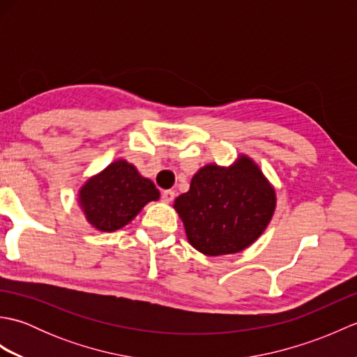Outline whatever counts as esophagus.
<instances>
[{"instance_id": "esophagus-1", "label": "esophagus", "mask_w": 357, "mask_h": 357, "mask_svg": "<svg viewBox=\"0 0 357 357\" xmlns=\"http://www.w3.org/2000/svg\"><path fill=\"white\" fill-rule=\"evenodd\" d=\"M174 193L173 190H165V192H162V195H161V199L165 202V204H170L173 199H174Z\"/></svg>"}]
</instances>
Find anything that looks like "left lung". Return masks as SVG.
I'll return each instance as SVG.
<instances>
[{
    "instance_id": "8db88e82",
    "label": "left lung",
    "mask_w": 357,
    "mask_h": 357,
    "mask_svg": "<svg viewBox=\"0 0 357 357\" xmlns=\"http://www.w3.org/2000/svg\"><path fill=\"white\" fill-rule=\"evenodd\" d=\"M192 247L207 256L239 253L261 236L276 208V192L252 158L229 167L207 164L190 190L174 199Z\"/></svg>"
}]
</instances>
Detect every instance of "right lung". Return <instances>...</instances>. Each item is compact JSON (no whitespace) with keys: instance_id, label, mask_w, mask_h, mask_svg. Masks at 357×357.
Segmentation results:
<instances>
[{"instance_id":"add662e5","label":"right lung","mask_w":357,"mask_h":357,"mask_svg":"<svg viewBox=\"0 0 357 357\" xmlns=\"http://www.w3.org/2000/svg\"><path fill=\"white\" fill-rule=\"evenodd\" d=\"M159 199V190L126 159H116L89 178L78 192L79 207L98 231L123 229L146 204Z\"/></svg>"}]
</instances>
